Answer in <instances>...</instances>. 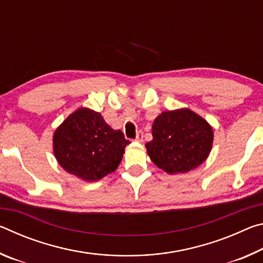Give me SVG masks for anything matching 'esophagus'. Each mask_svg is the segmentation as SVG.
I'll return each mask as SVG.
<instances>
[{"mask_svg": "<svg viewBox=\"0 0 263 263\" xmlns=\"http://www.w3.org/2000/svg\"><path fill=\"white\" fill-rule=\"evenodd\" d=\"M142 140H144V136H142V132H138L137 133V137H136V141L138 142H142Z\"/></svg>", "mask_w": 263, "mask_h": 263, "instance_id": "esophagus-1", "label": "esophagus"}]
</instances>
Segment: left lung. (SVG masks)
Listing matches in <instances>:
<instances>
[{"label":"left lung","mask_w":263,"mask_h":263,"mask_svg":"<svg viewBox=\"0 0 263 263\" xmlns=\"http://www.w3.org/2000/svg\"><path fill=\"white\" fill-rule=\"evenodd\" d=\"M153 139L145 145L155 166L168 174H183L208 159L213 144L212 126L188 108L160 114L152 125Z\"/></svg>","instance_id":"1"}]
</instances>
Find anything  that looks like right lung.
<instances>
[{
	"mask_svg": "<svg viewBox=\"0 0 263 263\" xmlns=\"http://www.w3.org/2000/svg\"><path fill=\"white\" fill-rule=\"evenodd\" d=\"M128 144L121 130H114L103 116L89 108L75 110L53 135L58 163L86 182L99 181L115 172Z\"/></svg>",
	"mask_w": 263,
	"mask_h": 263,
	"instance_id": "obj_1",
	"label": "right lung"
}]
</instances>
